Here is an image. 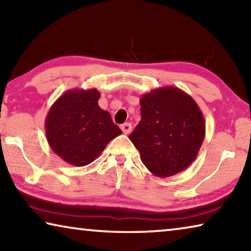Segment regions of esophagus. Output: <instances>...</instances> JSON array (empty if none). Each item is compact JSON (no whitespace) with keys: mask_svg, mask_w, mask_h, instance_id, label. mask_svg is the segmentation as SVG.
Segmentation results:
<instances>
[{"mask_svg":"<svg viewBox=\"0 0 251 251\" xmlns=\"http://www.w3.org/2000/svg\"><path fill=\"white\" fill-rule=\"evenodd\" d=\"M121 129L124 134H129L132 132V125H130L129 123H124V124L121 125Z\"/></svg>","mask_w":251,"mask_h":251,"instance_id":"34e87169","label":"esophagus"}]
</instances>
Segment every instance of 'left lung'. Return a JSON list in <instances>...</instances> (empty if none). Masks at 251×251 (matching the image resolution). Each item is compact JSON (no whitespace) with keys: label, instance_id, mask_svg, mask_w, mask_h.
I'll use <instances>...</instances> for the list:
<instances>
[{"label":"left lung","instance_id":"left-lung-1","mask_svg":"<svg viewBox=\"0 0 251 251\" xmlns=\"http://www.w3.org/2000/svg\"><path fill=\"white\" fill-rule=\"evenodd\" d=\"M142 119L129 135L141 160L155 176L169 177L192 164L205 136L196 100L177 87L165 86L140 99Z\"/></svg>","mask_w":251,"mask_h":251}]
</instances>
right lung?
I'll list each match as a JSON object with an SVG mask.
<instances>
[{"instance_id":"1","label":"right lung","mask_w":251,"mask_h":251,"mask_svg":"<svg viewBox=\"0 0 251 251\" xmlns=\"http://www.w3.org/2000/svg\"><path fill=\"white\" fill-rule=\"evenodd\" d=\"M97 89H70L50 107L46 135L51 150L75 166L94 162L107 144L122 134L110 114L98 105Z\"/></svg>"}]
</instances>
